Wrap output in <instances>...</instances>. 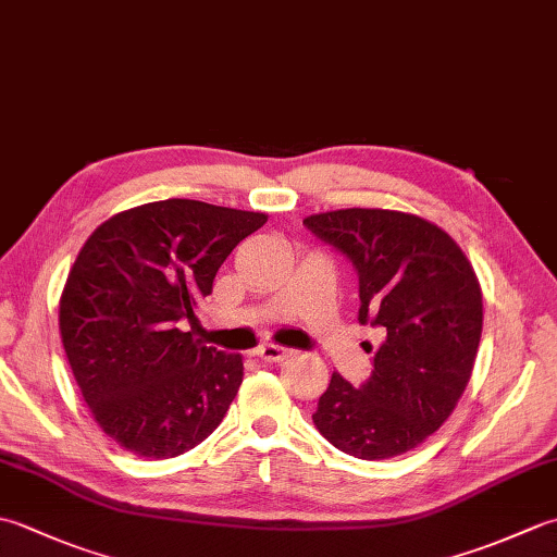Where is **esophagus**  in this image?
I'll list each match as a JSON object with an SVG mask.
<instances>
[{"label":"esophagus","instance_id":"34e87169","mask_svg":"<svg viewBox=\"0 0 557 557\" xmlns=\"http://www.w3.org/2000/svg\"><path fill=\"white\" fill-rule=\"evenodd\" d=\"M256 357L268 361V363H280V361H285L287 357H292V349L280 347V345H270V342H265V345H260L256 349Z\"/></svg>","mask_w":557,"mask_h":557}]
</instances>
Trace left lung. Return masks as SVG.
<instances>
[{"mask_svg":"<svg viewBox=\"0 0 557 557\" xmlns=\"http://www.w3.org/2000/svg\"><path fill=\"white\" fill-rule=\"evenodd\" d=\"M304 227L354 265L359 323L385 333L366 383L333 373L315 429L359 459L409 453L445 423L474 369L483 327L474 268L449 234L407 212L347 208Z\"/></svg>","mask_w":557,"mask_h":557,"instance_id":"obj_1","label":"left lung"}]
</instances>
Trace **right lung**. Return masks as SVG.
<instances>
[{
    "instance_id": "add662e5",
    "label": "right lung",
    "mask_w": 557,
    "mask_h": 557,
    "mask_svg": "<svg viewBox=\"0 0 557 557\" xmlns=\"http://www.w3.org/2000/svg\"><path fill=\"white\" fill-rule=\"evenodd\" d=\"M263 212L168 198L88 236L59 301L71 371L100 429L138 457L184 455L218 429L239 393V354L206 347L182 323L212 292Z\"/></svg>"
}]
</instances>
